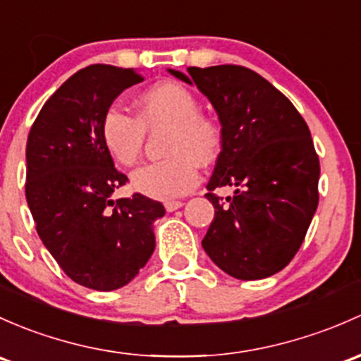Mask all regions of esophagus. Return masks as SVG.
<instances>
[{"label": "esophagus", "mask_w": 361, "mask_h": 361, "mask_svg": "<svg viewBox=\"0 0 361 361\" xmlns=\"http://www.w3.org/2000/svg\"><path fill=\"white\" fill-rule=\"evenodd\" d=\"M181 206H183V202H181V200H166V202H164V207H166V211H168V212L180 209Z\"/></svg>", "instance_id": "esophagus-1"}]
</instances>
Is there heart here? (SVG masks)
Here are the masks:
<instances>
[{"label":"heart","instance_id":"1","mask_svg":"<svg viewBox=\"0 0 361 361\" xmlns=\"http://www.w3.org/2000/svg\"><path fill=\"white\" fill-rule=\"evenodd\" d=\"M138 119L119 107H109L102 117V140L119 164L133 166L142 154L145 130L169 126L164 161L150 162L131 174L135 192L157 200H171L190 192L199 181V165L211 164L221 150V130L200 114L195 94L180 82L152 86L136 102Z\"/></svg>","mask_w":361,"mask_h":361}]
</instances>
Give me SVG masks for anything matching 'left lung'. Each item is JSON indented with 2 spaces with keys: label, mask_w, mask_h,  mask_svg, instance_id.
<instances>
[{
  "label": "left lung",
  "mask_w": 361,
  "mask_h": 361,
  "mask_svg": "<svg viewBox=\"0 0 361 361\" xmlns=\"http://www.w3.org/2000/svg\"><path fill=\"white\" fill-rule=\"evenodd\" d=\"M169 74L211 102L221 152L206 197L214 219L202 240L212 263L238 280L275 275L295 256L318 206L320 162L308 124L287 97L240 66ZM233 186L227 204L212 193Z\"/></svg>",
  "instance_id": "8db88e82"
}]
</instances>
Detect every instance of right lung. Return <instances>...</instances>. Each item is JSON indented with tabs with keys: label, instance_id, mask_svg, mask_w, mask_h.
Wrapping results in <instances>:
<instances>
[{
	"label": "right lung",
	"instance_id": "right-lung-1",
	"mask_svg": "<svg viewBox=\"0 0 361 361\" xmlns=\"http://www.w3.org/2000/svg\"><path fill=\"white\" fill-rule=\"evenodd\" d=\"M133 69L90 66L71 75L29 131L25 199L44 247L75 283L116 290L130 283L155 249L164 206L135 195L114 202L126 183L102 140L112 102L142 82Z\"/></svg>",
	"mask_w": 361,
	"mask_h": 361
}]
</instances>
